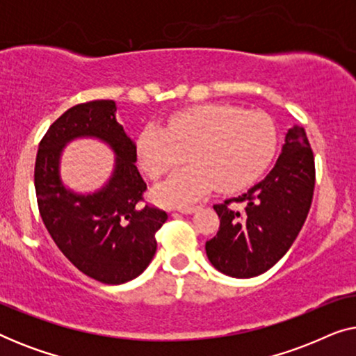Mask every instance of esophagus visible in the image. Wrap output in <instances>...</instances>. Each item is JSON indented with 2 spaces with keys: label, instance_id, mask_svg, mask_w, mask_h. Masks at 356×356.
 Segmentation results:
<instances>
[{
  "label": "esophagus",
  "instance_id": "esophagus-1",
  "mask_svg": "<svg viewBox=\"0 0 356 356\" xmlns=\"http://www.w3.org/2000/svg\"><path fill=\"white\" fill-rule=\"evenodd\" d=\"M196 209H197V206H184V207H179L178 211L181 213H193Z\"/></svg>",
  "mask_w": 356,
  "mask_h": 356
}]
</instances>
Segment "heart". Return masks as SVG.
<instances>
[{
	"mask_svg": "<svg viewBox=\"0 0 356 356\" xmlns=\"http://www.w3.org/2000/svg\"><path fill=\"white\" fill-rule=\"evenodd\" d=\"M275 149L277 128L269 115L227 104L179 110L167 128L145 126L136 143L140 167L152 179L168 173L188 152L189 167L154 189L155 201L165 206L188 204L216 186L225 194L246 189L266 172Z\"/></svg>",
	"mask_w": 356,
	"mask_h": 356,
	"instance_id": "b5f03b06",
	"label": "heart"
}]
</instances>
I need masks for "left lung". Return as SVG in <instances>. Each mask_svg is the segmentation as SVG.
Segmentation results:
<instances>
[{
	"mask_svg": "<svg viewBox=\"0 0 356 356\" xmlns=\"http://www.w3.org/2000/svg\"><path fill=\"white\" fill-rule=\"evenodd\" d=\"M314 183L313 149L303 126H295L286 134L275 167L261 183L213 206L220 227L206 241L212 266L238 279L269 270L298 236L313 202ZM235 203H243V209Z\"/></svg>",
	"mask_w": 356,
	"mask_h": 356,
	"instance_id": "8db88e82",
	"label": "left lung"
}]
</instances>
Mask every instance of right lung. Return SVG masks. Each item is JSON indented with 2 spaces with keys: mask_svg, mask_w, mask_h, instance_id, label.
I'll list each match as a JSON object with an SVG mask.
<instances>
[{
  "mask_svg": "<svg viewBox=\"0 0 356 356\" xmlns=\"http://www.w3.org/2000/svg\"><path fill=\"white\" fill-rule=\"evenodd\" d=\"M113 100H92L65 111L40 140L35 159L38 212L48 233L82 274L120 285L143 274L157 250L167 212L144 201L147 184L136 167V145L115 118ZM81 135L108 142L119 155L114 178L102 192L77 197L59 181L62 145Z\"/></svg>",
  "mask_w": 356,
  "mask_h": 356,
  "instance_id": "obj_1",
  "label": "right lung"
}]
</instances>
